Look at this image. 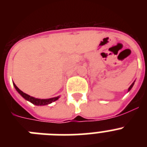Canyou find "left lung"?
<instances>
[{
    "label": "left lung",
    "mask_w": 147,
    "mask_h": 147,
    "mask_svg": "<svg viewBox=\"0 0 147 147\" xmlns=\"http://www.w3.org/2000/svg\"><path fill=\"white\" fill-rule=\"evenodd\" d=\"M134 82L132 83V85H130V87H129V89H128V91H129V90H131V88H132V86H133V85H134Z\"/></svg>",
    "instance_id": "1"
}]
</instances>
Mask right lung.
Masks as SVG:
<instances>
[{
  "label": "right lung",
  "instance_id": "right-lung-1",
  "mask_svg": "<svg viewBox=\"0 0 147 147\" xmlns=\"http://www.w3.org/2000/svg\"><path fill=\"white\" fill-rule=\"evenodd\" d=\"M13 85H14V86H15V89L17 90V91L20 93V94L21 95L23 98H25V99L28 100V101H29L30 102H32V104H34V105H49V104L51 103V102H54V101H57V100L59 98V96L54 97V98H48V99H40V98H34V97L30 96L29 95L26 94V93H23V91H21V90H20L16 86V85H15V83H13Z\"/></svg>",
  "mask_w": 147,
  "mask_h": 147
}]
</instances>
